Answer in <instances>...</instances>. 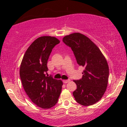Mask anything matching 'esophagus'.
<instances>
[{"mask_svg": "<svg viewBox=\"0 0 127 127\" xmlns=\"http://www.w3.org/2000/svg\"><path fill=\"white\" fill-rule=\"evenodd\" d=\"M69 81H70V80H63V83H65V84H66V83H69Z\"/></svg>", "mask_w": 127, "mask_h": 127, "instance_id": "obj_1", "label": "esophagus"}]
</instances>
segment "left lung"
Masks as SVG:
<instances>
[{
	"instance_id": "obj_1",
	"label": "left lung",
	"mask_w": 127,
	"mask_h": 127,
	"mask_svg": "<svg viewBox=\"0 0 127 127\" xmlns=\"http://www.w3.org/2000/svg\"><path fill=\"white\" fill-rule=\"evenodd\" d=\"M62 41L73 51L77 64L85 68L82 78L73 80L77 86L73 93L75 100L83 106L96 103L108 84L109 69L105 57L94 43L80 33L65 36Z\"/></svg>"
}]
</instances>
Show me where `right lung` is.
Listing matches in <instances>:
<instances>
[{
    "label": "right lung",
    "mask_w": 127,
    "mask_h": 127,
    "mask_svg": "<svg viewBox=\"0 0 127 127\" xmlns=\"http://www.w3.org/2000/svg\"><path fill=\"white\" fill-rule=\"evenodd\" d=\"M60 41L53 36L36 39L26 51L20 65V75L24 89L33 103L42 109L56 105L63 83L47 74V66L52 50Z\"/></svg>",
    "instance_id": "add662e5"
}]
</instances>
